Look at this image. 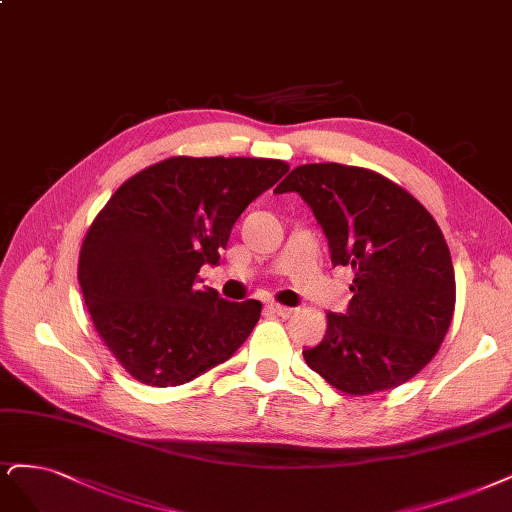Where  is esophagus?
<instances>
[{"label":"esophagus","instance_id":"34e87169","mask_svg":"<svg viewBox=\"0 0 512 512\" xmlns=\"http://www.w3.org/2000/svg\"><path fill=\"white\" fill-rule=\"evenodd\" d=\"M269 309L275 313V315H279V317H290V315H294V309L292 307H284V305H277V303H271L269 305Z\"/></svg>","mask_w":512,"mask_h":512}]
</instances>
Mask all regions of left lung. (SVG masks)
Listing matches in <instances>:
<instances>
[{
	"label": "left lung",
	"mask_w": 512,
	"mask_h": 512,
	"mask_svg": "<svg viewBox=\"0 0 512 512\" xmlns=\"http://www.w3.org/2000/svg\"><path fill=\"white\" fill-rule=\"evenodd\" d=\"M275 192H298L334 267L356 271L347 311L328 313L322 343L303 351L309 368L349 396L415 377L455 309L451 254L430 211L383 175L339 163L296 167Z\"/></svg>",
	"instance_id": "left-lung-1"
}]
</instances>
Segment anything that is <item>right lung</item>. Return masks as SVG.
<instances>
[{"label":"right lung","mask_w":512,"mask_h":512,"mask_svg":"<svg viewBox=\"0 0 512 512\" xmlns=\"http://www.w3.org/2000/svg\"><path fill=\"white\" fill-rule=\"evenodd\" d=\"M290 169L275 158L171 156L122 184L84 237L78 281L95 330L127 373L182 385L250 337L260 301L199 286L233 224Z\"/></svg>","instance_id":"1"}]
</instances>
